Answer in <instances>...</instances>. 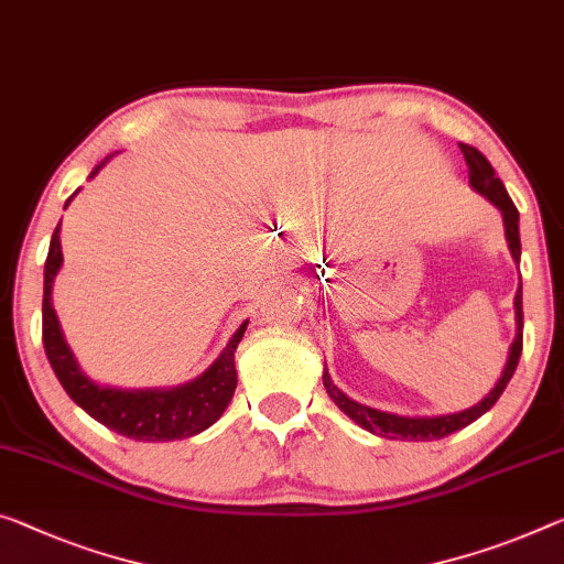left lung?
Listing matches in <instances>:
<instances>
[{
    "mask_svg": "<svg viewBox=\"0 0 564 564\" xmlns=\"http://www.w3.org/2000/svg\"><path fill=\"white\" fill-rule=\"evenodd\" d=\"M462 145V153L466 159V166H469V184L474 192H479L481 196H487L489 202L497 206L505 216V234L509 241V252H512L514 262L519 264V257H522V241H519V212L512 198H509L507 188L494 173L491 163L487 161V155L481 151H476L474 145L458 143ZM514 315H517V335L512 348H509V358L507 366L501 370V378L497 380V386L481 398L479 403L471 405V409L458 411V413H448V415H395V413H386L378 409H370V405H362L352 398L345 395L340 388L333 383L330 372H323V383L325 391L330 393L337 409H340L348 419H352L358 426H362L370 433H378V436L386 438H401V441H433V438H444L448 433H454L458 429L469 426L479 415L487 413L494 403L499 401V395L505 393V388L509 380H512L519 355H522V327H524V315H522V280H519V290L514 294Z\"/></svg>",
    "mask_w": 564,
    "mask_h": 564,
    "instance_id": "obj_1",
    "label": "left lung"
}]
</instances>
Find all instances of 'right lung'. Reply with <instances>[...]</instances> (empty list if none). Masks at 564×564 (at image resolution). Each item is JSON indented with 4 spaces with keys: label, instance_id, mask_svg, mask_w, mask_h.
Segmentation results:
<instances>
[{
    "label": "right lung",
    "instance_id": "right-lung-1",
    "mask_svg": "<svg viewBox=\"0 0 564 564\" xmlns=\"http://www.w3.org/2000/svg\"><path fill=\"white\" fill-rule=\"evenodd\" d=\"M110 159V155H108ZM106 159V161H108ZM100 166H95L90 178L98 173ZM77 194V192H75ZM73 194V196H75ZM67 198V204L73 202ZM65 204V206H67ZM276 231V229H274ZM63 264V249H59V224L52 234L50 252L45 262V297H42V343L52 370L65 393L80 405V409L93 415L95 421L108 426L120 436L135 441H176L188 438L202 433L221 419L227 411L234 391H237V368H234V350L241 337H245L247 323L239 325V330L231 335L227 348L221 350L209 368L202 376L188 380L176 388H138V391H123V388L98 386L77 368L73 350L67 348L63 330H59L55 307H52V282Z\"/></svg>",
    "mask_w": 564,
    "mask_h": 564
}]
</instances>
